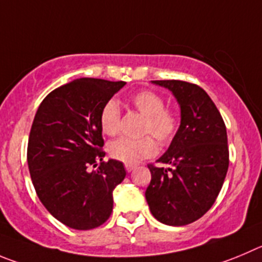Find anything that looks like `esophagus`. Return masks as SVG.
Listing matches in <instances>:
<instances>
[{
	"mask_svg": "<svg viewBox=\"0 0 262 262\" xmlns=\"http://www.w3.org/2000/svg\"><path fill=\"white\" fill-rule=\"evenodd\" d=\"M125 169H126V172L130 173L132 170L136 169V165H133V164H125Z\"/></svg>",
	"mask_w": 262,
	"mask_h": 262,
	"instance_id": "obj_1",
	"label": "esophagus"
}]
</instances>
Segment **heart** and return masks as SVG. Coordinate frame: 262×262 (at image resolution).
<instances>
[{"label": "heart", "mask_w": 262, "mask_h": 262, "mask_svg": "<svg viewBox=\"0 0 262 262\" xmlns=\"http://www.w3.org/2000/svg\"><path fill=\"white\" fill-rule=\"evenodd\" d=\"M130 102L143 116V134H151L161 145L174 138L180 128V119L174 111L165 108L164 98L151 90L138 92L130 98ZM99 125L106 136H116L120 130V107L115 99L103 104L99 114ZM151 136L139 139L119 138L110 143L108 152L112 159L125 164H137L146 158L158 152V143Z\"/></svg>", "instance_id": "obj_1"}]
</instances>
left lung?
<instances>
[{
    "mask_svg": "<svg viewBox=\"0 0 262 262\" xmlns=\"http://www.w3.org/2000/svg\"><path fill=\"white\" fill-rule=\"evenodd\" d=\"M173 93L181 108V124L167 152L148 164L151 182L146 200L152 216L169 226H183L209 211L220 194L227 168L226 126L209 95L180 80H156Z\"/></svg>",
    "mask_w": 262,
    "mask_h": 262,
    "instance_id": "obj_1",
    "label": "left lung"
}]
</instances>
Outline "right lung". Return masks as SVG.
Returning a JSON list of instances; mask_svg holds the SVG:
<instances>
[{"label":"right lung","mask_w":262,"mask_h":262,"mask_svg":"<svg viewBox=\"0 0 262 262\" xmlns=\"http://www.w3.org/2000/svg\"><path fill=\"white\" fill-rule=\"evenodd\" d=\"M125 84L73 80L46 95L32 123L27 150L32 183L51 216L75 230L108 220L112 192L126 176L121 161H103L99 125L103 104ZM98 161L100 167L90 171Z\"/></svg>","instance_id":"right-lung-1"}]
</instances>
